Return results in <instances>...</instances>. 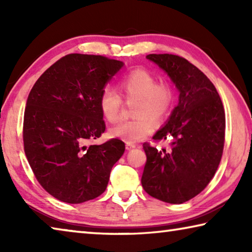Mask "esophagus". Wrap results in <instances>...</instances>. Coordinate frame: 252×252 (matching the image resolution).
<instances>
[{
    "label": "esophagus",
    "instance_id": "obj_1",
    "mask_svg": "<svg viewBox=\"0 0 252 252\" xmlns=\"http://www.w3.org/2000/svg\"><path fill=\"white\" fill-rule=\"evenodd\" d=\"M134 148H135V144L129 143V142L126 143V150H131V149H134Z\"/></svg>",
    "mask_w": 252,
    "mask_h": 252
}]
</instances>
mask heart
<instances>
[{"label":"heart","instance_id":"obj_1","mask_svg":"<svg viewBox=\"0 0 252 252\" xmlns=\"http://www.w3.org/2000/svg\"><path fill=\"white\" fill-rule=\"evenodd\" d=\"M117 91L105 87L101 91L99 109L106 122L114 123L120 118L123 101L135 103L132 108L134 119L120 122L109 131L111 138L134 143L150 135L157 125L163 122L176 101V90L168 82H159L157 75L146 69H134L119 80Z\"/></svg>","mask_w":252,"mask_h":252}]
</instances>
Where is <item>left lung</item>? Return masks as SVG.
I'll list each match as a JSON object with an SVG mask.
<instances>
[{"label": "left lung", "instance_id": "1", "mask_svg": "<svg viewBox=\"0 0 252 252\" xmlns=\"http://www.w3.org/2000/svg\"><path fill=\"white\" fill-rule=\"evenodd\" d=\"M180 91L169 121L153 136L171 140L169 150L144 142L147 156L141 183L151 197L168 203L194 198L215 177L222 157L225 114L217 89L207 75L185 58L149 54Z\"/></svg>", "mask_w": 252, "mask_h": 252}]
</instances>
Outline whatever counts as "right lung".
Segmentation results:
<instances>
[{"mask_svg":"<svg viewBox=\"0 0 252 252\" xmlns=\"http://www.w3.org/2000/svg\"><path fill=\"white\" fill-rule=\"evenodd\" d=\"M123 63L103 55L71 53L42 74L30 92L23 120L29 164L42 188L60 201L81 203L106 189L125 152L111 139L88 146L105 131L99 96Z\"/></svg>","mask_w":252,"mask_h":252,"instance_id":"add662e5","label":"right lung"}]
</instances>
